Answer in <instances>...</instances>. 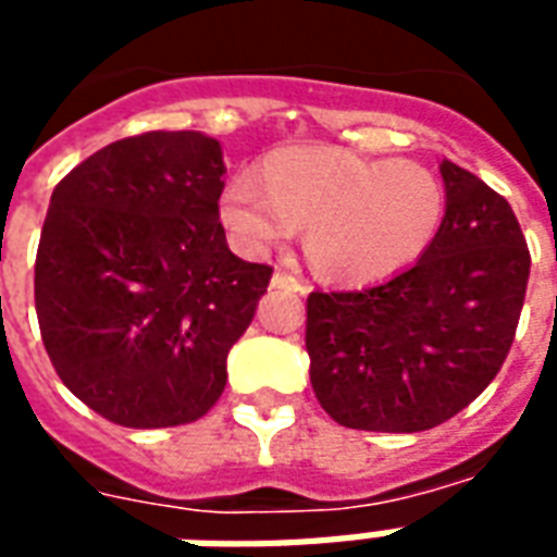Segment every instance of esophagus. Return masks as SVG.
<instances>
[{
    "label": "esophagus",
    "mask_w": 557,
    "mask_h": 557,
    "mask_svg": "<svg viewBox=\"0 0 557 557\" xmlns=\"http://www.w3.org/2000/svg\"><path fill=\"white\" fill-rule=\"evenodd\" d=\"M271 286H274V289L298 292V295H304V292H307V283H304L300 277H295V274H289V271H283V268H277V271H274V277H271Z\"/></svg>",
    "instance_id": "obj_1"
}]
</instances>
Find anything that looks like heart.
Listing matches in <instances>:
<instances>
[{"instance_id": "heart-1", "label": "heart", "mask_w": 557, "mask_h": 557, "mask_svg": "<svg viewBox=\"0 0 557 557\" xmlns=\"http://www.w3.org/2000/svg\"><path fill=\"white\" fill-rule=\"evenodd\" d=\"M218 215L247 257H262L307 224V257L333 283H377L413 268L446 221V188L425 164L345 147H283L236 176Z\"/></svg>"}]
</instances>
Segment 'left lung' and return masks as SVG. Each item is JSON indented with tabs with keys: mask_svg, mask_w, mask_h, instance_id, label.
Returning <instances> with one entry per match:
<instances>
[{
	"mask_svg": "<svg viewBox=\"0 0 557 557\" xmlns=\"http://www.w3.org/2000/svg\"><path fill=\"white\" fill-rule=\"evenodd\" d=\"M446 221L410 271L381 286L310 292L307 351L319 405L357 431L443 425L487 389L508 357L531 253L502 195L440 164Z\"/></svg>",
	"mask_w": 557,
	"mask_h": 557,
	"instance_id": "left-lung-1",
	"label": "left lung"
}]
</instances>
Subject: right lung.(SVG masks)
Returning a JSON list of instances; mask_svg holds the SVG:
<instances>
[{
    "label": "right lung",
    "instance_id": "1",
    "mask_svg": "<svg viewBox=\"0 0 557 557\" xmlns=\"http://www.w3.org/2000/svg\"><path fill=\"white\" fill-rule=\"evenodd\" d=\"M221 191V144L164 129L102 147L52 191L37 324L64 386L114 425H188L224 393L274 268L226 247Z\"/></svg>",
    "mask_w": 557,
    "mask_h": 557
}]
</instances>
